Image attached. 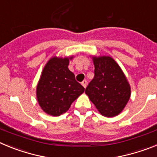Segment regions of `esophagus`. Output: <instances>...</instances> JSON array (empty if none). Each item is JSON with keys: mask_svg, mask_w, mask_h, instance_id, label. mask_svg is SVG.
<instances>
[{"mask_svg": "<svg viewBox=\"0 0 157 157\" xmlns=\"http://www.w3.org/2000/svg\"><path fill=\"white\" fill-rule=\"evenodd\" d=\"M82 86L84 87V88H86L87 86V81L86 80H83L82 82Z\"/></svg>", "mask_w": 157, "mask_h": 157, "instance_id": "1", "label": "esophagus"}]
</instances>
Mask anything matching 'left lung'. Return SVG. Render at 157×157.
<instances>
[{"label":"left lung","instance_id":"8db88e82","mask_svg":"<svg viewBox=\"0 0 157 157\" xmlns=\"http://www.w3.org/2000/svg\"><path fill=\"white\" fill-rule=\"evenodd\" d=\"M94 78L86 89L96 109L105 117H114L122 112L131 94L127 78L113 58L92 56Z\"/></svg>","mask_w":157,"mask_h":157}]
</instances>
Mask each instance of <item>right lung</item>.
I'll list each match as a JSON object with an SVG mask.
<instances>
[{"label": "right lung", "mask_w": 157, "mask_h": 157, "mask_svg": "<svg viewBox=\"0 0 157 157\" xmlns=\"http://www.w3.org/2000/svg\"><path fill=\"white\" fill-rule=\"evenodd\" d=\"M73 56H52L45 65L36 88L39 106L46 114L59 116L70 109L85 89L68 69Z\"/></svg>", "instance_id": "obj_1"}]
</instances>
